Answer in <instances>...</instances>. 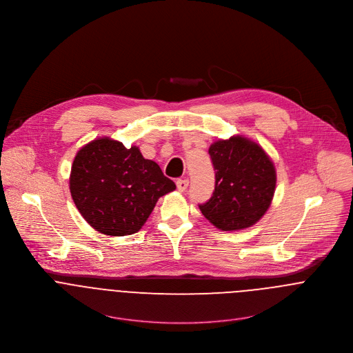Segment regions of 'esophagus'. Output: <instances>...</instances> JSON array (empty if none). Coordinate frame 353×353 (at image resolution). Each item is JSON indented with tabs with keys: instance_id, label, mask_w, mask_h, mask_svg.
I'll return each instance as SVG.
<instances>
[{
	"instance_id": "obj_1",
	"label": "esophagus",
	"mask_w": 353,
	"mask_h": 353,
	"mask_svg": "<svg viewBox=\"0 0 353 353\" xmlns=\"http://www.w3.org/2000/svg\"><path fill=\"white\" fill-rule=\"evenodd\" d=\"M188 186H189V181L188 179H178L176 181V189L179 192H185L188 189Z\"/></svg>"
}]
</instances>
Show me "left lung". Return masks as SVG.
Here are the masks:
<instances>
[{
    "label": "left lung",
    "mask_w": 353,
    "mask_h": 353,
    "mask_svg": "<svg viewBox=\"0 0 353 353\" xmlns=\"http://www.w3.org/2000/svg\"><path fill=\"white\" fill-rule=\"evenodd\" d=\"M209 154L214 168V192L199 205L219 230L238 231L254 225L269 209L276 189V168L256 143L232 136L214 141Z\"/></svg>",
    "instance_id": "1"
}]
</instances>
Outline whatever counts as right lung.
Instances as JSON below:
<instances>
[{"instance_id": "1", "label": "right lung", "mask_w": 353, "mask_h": 353, "mask_svg": "<svg viewBox=\"0 0 353 353\" xmlns=\"http://www.w3.org/2000/svg\"><path fill=\"white\" fill-rule=\"evenodd\" d=\"M72 199L85 221L104 235L141 230L157 200L175 190L157 163L139 147L101 137L77 152L70 171Z\"/></svg>"}]
</instances>
